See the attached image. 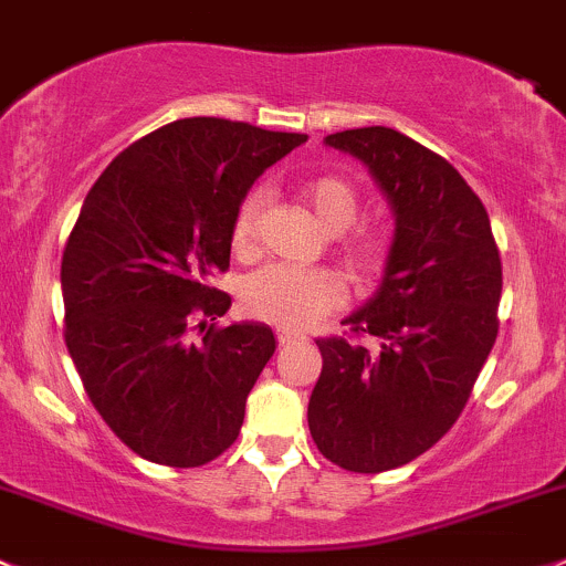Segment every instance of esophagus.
Masks as SVG:
<instances>
[{"label":"esophagus","mask_w":566,"mask_h":566,"mask_svg":"<svg viewBox=\"0 0 566 566\" xmlns=\"http://www.w3.org/2000/svg\"><path fill=\"white\" fill-rule=\"evenodd\" d=\"M300 340H305V335H300V332L277 329V343H281V346H289V343H300Z\"/></svg>","instance_id":"esophagus-1"}]
</instances>
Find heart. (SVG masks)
I'll return each mask as SVG.
<instances>
[{
	"label": "heart",
	"instance_id": "b5f03b06",
	"mask_svg": "<svg viewBox=\"0 0 566 566\" xmlns=\"http://www.w3.org/2000/svg\"><path fill=\"white\" fill-rule=\"evenodd\" d=\"M300 196L329 234H342L340 255L357 281L370 283L387 272L395 255V237L381 226H350L363 212V196L340 174H318L300 185ZM264 190H250L231 220V244L240 255L250 253L259 234ZM240 302L250 318L281 329H307L346 302V283L337 272L318 266L270 264L244 277Z\"/></svg>",
	"mask_w": 566,
	"mask_h": 566
}]
</instances>
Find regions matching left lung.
Returning a JSON list of instances; mask_svg holds the SVG:
<instances>
[{
  "label": "left lung",
  "mask_w": 566,
  "mask_h": 566,
  "mask_svg": "<svg viewBox=\"0 0 566 566\" xmlns=\"http://www.w3.org/2000/svg\"><path fill=\"white\" fill-rule=\"evenodd\" d=\"M326 144L368 163L398 229L378 294L346 335L316 340L307 424L326 460L378 474L430 450L465 409L499 335L501 255L485 203L433 149L381 125Z\"/></svg>",
  "instance_id": "left-lung-1"
}]
</instances>
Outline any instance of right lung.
<instances>
[{
	"instance_id": "1",
	"label": "right lung",
	"mask_w": 566,
	"mask_h": 566,
	"mask_svg": "<svg viewBox=\"0 0 566 566\" xmlns=\"http://www.w3.org/2000/svg\"><path fill=\"white\" fill-rule=\"evenodd\" d=\"M190 116L133 142L84 198L62 253L65 343L92 406L136 455L196 469L237 441L275 354L264 324L218 326L231 220L272 163L305 144Z\"/></svg>"
}]
</instances>
